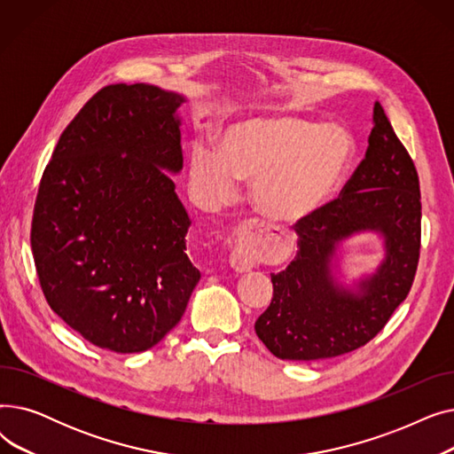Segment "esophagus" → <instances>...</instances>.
I'll use <instances>...</instances> for the list:
<instances>
[{"label": "esophagus", "mask_w": 454, "mask_h": 454, "mask_svg": "<svg viewBox=\"0 0 454 454\" xmlns=\"http://www.w3.org/2000/svg\"><path fill=\"white\" fill-rule=\"evenodd\" d=\"M230 265L235 272H250L254 269V255L252 252L247 248V247H239L235 248L231 254H230Z\"/></svg>", "instance_id": "esophagus-1"}]
</instances>
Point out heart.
I'll return each mask as SVG.
<instances>
[{
  "instance_id": "obj_1",
  "label": "heart",
  "mask_w": 454,
  "mask_h": 454,
  "mask_svg": "<svg viewBox=\"0 0 454 454\" xmlns=\"http://www.w3.org/2000/svg\"><path fill=\"white\" fill-rule=\"evenodd\" d=\"M353 141L337 125L294 117H248L228 125L215 151L197 143L189 154V185L204 207H219L250 184L254 209L272 223L296 224L318 213L340 187Z\"/></svg>"
}]
</instances>
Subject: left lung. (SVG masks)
<instances>
[{
    "label": "left lung",
    "mask_w": 454,
    "mask_h": 454,
    "mask_svg": "<svg viewBox=\"0 0 454 454\" xmlns=\"http://www.w3.org/2000/svg\"><path fill=\"white\" fill-rule=\"evenodd\" d=\"M419 180L388 117L373 105L364 160L342 195L296 224L298 254L272 274L274 296L255 333L283 361H318L370 342L407 298L421 237ZM377 232L386 255L353 286L340 281V248L353 234Z\"/></svg>",
    "instance_id": "8db88e82"
}]
</instances>
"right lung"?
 Instances as JSON below:
<instances>
[{"label":"right lung","mask_w":454,"mask_h":454,"mask_svg":"<svg viewBox=\"0 0 454 454\" xmlns=\"http://www.w3.org/2000/svg\"><path fill=\"white\" fill-rule=\"evenodd\" d=\"M187 99L110 84L81 108L47 163L31 248L43 296L93 346L139 353L182 318L200 272L169 175L182 171Z\"/></svg>","instance_id":"obj_1"}]
</instances>
